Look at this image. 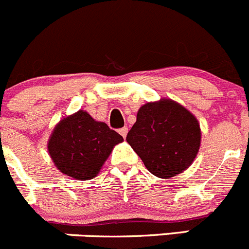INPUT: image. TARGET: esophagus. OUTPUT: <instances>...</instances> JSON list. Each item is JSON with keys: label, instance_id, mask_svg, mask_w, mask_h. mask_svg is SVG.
I'll list each match as a JSON object with an SVG mask.
<instances>
[{"label": "esophagus", "instance_id": "obj_1", "mask_svg": "<svg viewBox=\"0 0 249 249\" xmlns=\"http://www.w3.org/2000/svg\"><path fill=\"white\" fill-rule=\"evenodd\" d=\"M119 133H120V134L122 135V137L125 138V137H127L128 128H127V127H124V128H121V129H119Z\"/></svg>", "mask_w": 249, "mask_h": 249}]
</instances>
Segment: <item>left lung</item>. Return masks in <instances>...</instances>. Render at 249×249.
<instances>
[{"label":"left lung","instance_id":"left-lung-1","mask_svg":"<svg viewBox=\"0 0 249 249\" xmlns=\"http://www.w3.org/2000/svg\"><path fill=\"white\" fill-rule=\"evenodd\" d=\"M127 142L150 173L169 179L188 169L201 145V128L188 109L172 99L142 105Z\"/></svg>","mask_w":249,"mask_h":249}]
</instances>
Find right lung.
Masks as SVG:
<instances>
[{
  "mask_svg": "<svg viewBox=\"0 0 249 249\" xmlns=\"http://www.w3.org/2000/svg\"><path fill=\"white\" fill-rule=\"evenodd\" d=\"M122 142L124 138L107 124L78 110L56 124L47 146L61 173L77 180H88L98 176L115 145Z\"/></svg>",
  "mask_w": 249,
  "mask_h": 249,
  "instance_id": "add662e5",
  "label": "right lung"
}]
</instances>
